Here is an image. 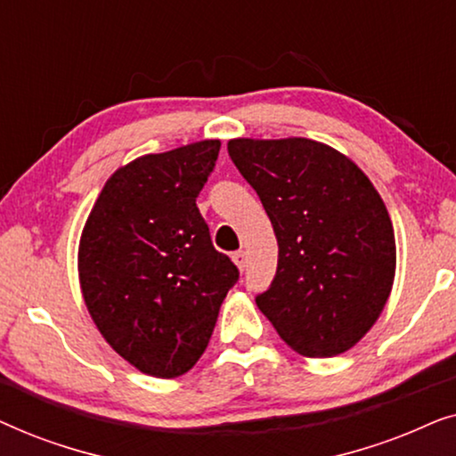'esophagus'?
<instances>
[{
  "label": "esophagus",
  "instance_id": "1",
  "mask_svg": "<svg viewBox=\"0 0 456 456\" xmlns=\"http://www.w3.org/2000/svg\"><path fill=\"white\" fill-rule=\"evenodd\" d=\"M232 261L236 264V267H239V270L242 272L247 267V253L245 251H236L232 255Z\"/></svg>",
  "mask_w": 456,
  "mask_h": 456
}]
</instances>
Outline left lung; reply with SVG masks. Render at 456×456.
<instances>
[{
  "instance_id": "8db88e82",
  "label": "left lung",
  "mask_w": 456,
  "mask_h": 456,
  "mask_svg": "<svg viewBox=\"0 0 456 456\" xmlns=\"http://www.w3.org/2000/svg\"><path fill=\"white\" fill-rule=\"evenodd\" d=\"M228 153L278 240L276 278L255 298L259 311L303 357L346 353L395 284V228L376 186L345 153L303 136H240Z\"/></svg>"
}]
</instances>
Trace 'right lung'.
<instances>
[{"label":"right lung","mask_w":456,"mask_h":456,"mask_svg":"<svg viewBox=\"0 0 456 456\" xmlns=\"http://www.w3.org/2000/svg\"><path fill=\"white\" fill-rule=\"evenodd\" d=\"M220 145L205 139L120 166L80 234L78 282L91 320L147 376L170 379L195 367L239 280L195 203Z\"/></svg>","instance_id":"1"}]
</instances>
